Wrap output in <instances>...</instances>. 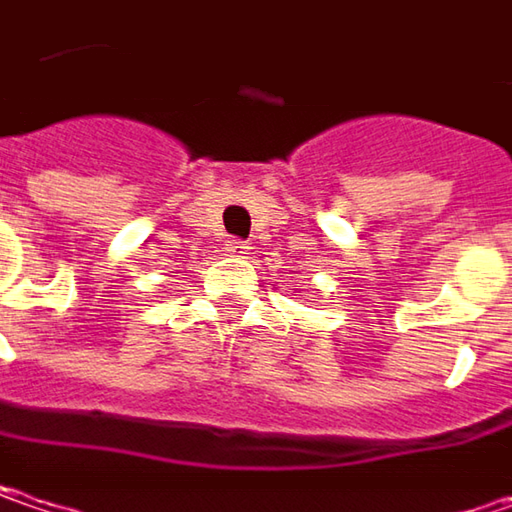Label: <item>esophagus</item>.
Here are the masks:
<instances>
[{"label": "esophagus", "mask_w": 512, "mask_h": 512, "mask_svg": "<svg viewBox=\"0 0 512 512\" xmlns=\"http://www.w3.org/2000/svg\"><path fill=\"white\" fill-rule=\"evenodd\" d=\"M223 249H226L228 255H234V257H246V255H249V249H252V246H249V243H246V240H237V237H228V240H226V246H223Z\"/></svg>", "instance_id": "1"}]
</instances>
